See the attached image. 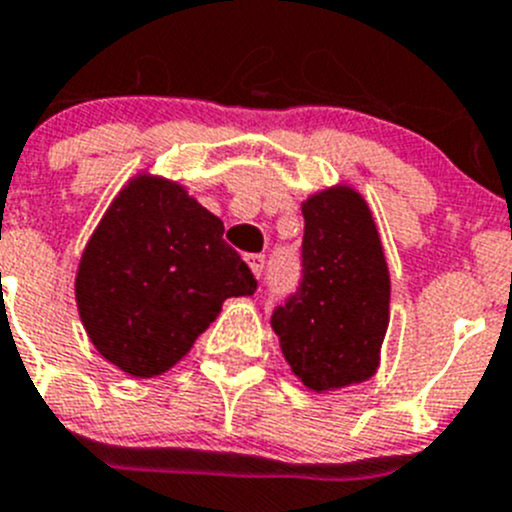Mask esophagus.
<instances>
[{
	"label": "esophagus",
	"instance_id": "esophagus-1",
	"mask_svg": "<svg viewBox=\"0 0 512 512\" xmlns=\"http://www.w3.org/2000/svg\"><path fill=\"white\" fill-rule=\"evenodd\" d=\"M245 260H247V265H250L252 275H255V277H260L262 272H265V265H267L265 255H247Z\"/></svg>",
	"mask_w": 512,
	"mask_h": 512
}]
</instances>
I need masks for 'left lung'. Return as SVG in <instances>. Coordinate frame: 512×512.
I'll return each instance as SVG.
<instances>
[{
  "instance_id": "left-lung-1",
  "label": "left lung",
  "mask_w": 512,
  "mask_h": 512,
  "mask_svg": "<svg viewBox=\"0 0 512 512\" xmlns=\"http://www.w3.org/2000/svg\"><path fill=\"white\" fill-rule=\"evenodd\" d=\"M302 217V282L270 322L302 385L325 393L375 375L390 322V272L360 192H315Z\"/></svg>"
}]
</instances>
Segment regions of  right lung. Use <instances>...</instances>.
<instances>
[{
    "label": "right lung",
    "instance_id": "add662e5",
    "mask_svg": "<svg viewBox=\"0 0 512 512\" xmlns=\"http://www.w3.org/2000/svg\"><path fill=\"white\" fill-rule=\"evenodd\" d=\"M220 217L177 182L137 175L99 220L74 295L99 355L132 377L170 370L257 280L222 240Z\"/></svg>",
    "mask_w": 512,
    "mask_h": 512
}]
</instances>
